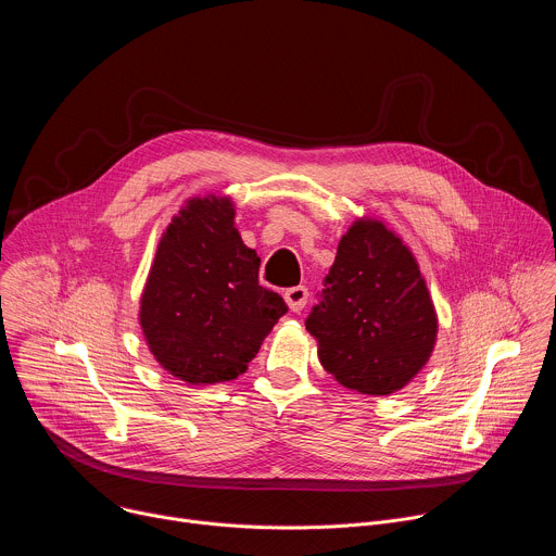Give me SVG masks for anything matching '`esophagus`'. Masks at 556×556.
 Listing matches in <instances>:
<instances>
[{
  "label": "esophagus",
  "instance_id": "1",
  "mask_svg": "<svg viewBox=\"0 0 556 556\" xmlns=\"http://www.w3.org/2000/svg\"><path fill=\"white\" fill-rule=\"evenodd\" d=\"M283 299H286V303H288V307H290L292 312H301V309L305 307V303H307V288H305V286L288 288V290L283 292Z\"/></svg>",
  "mask_w": 556,
  "mask_h": 556
}]
</instances>
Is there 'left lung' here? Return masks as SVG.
<instances>
[{"instance_id":"1","label":"left lung","mask_w":556,"mask_h":556,"mask_svg":"<svg viewBox=\"0 0 556 556\" xmlns=\"http://www.w3.org/2000/svg\"><path fill=\"white\" fill-rule=\"evenodd\" d=\"M319 361L343 387L387 395L429 361L438 316L412 251L378 219L341 237L319 303L305 319Z\"/></svg>"}]
</instances>
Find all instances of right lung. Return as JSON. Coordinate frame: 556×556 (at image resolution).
<instances>
[{"label":"right lung","mask_w":556,"mask_h":556,"mask_svg":"<svg viewBox=\"0 0 556 556\" xmlns=\"http://www.w3.org/2000/svg\"><path fill=\"white\" fill-rule=\"evenodd\" d=\"M228 198H195L157 244L140 299L155 361L189 384L247 371L286 301L260 286V257L232 226Z\"/></svg>","instance_id":"add662e5"}]
</instances>
